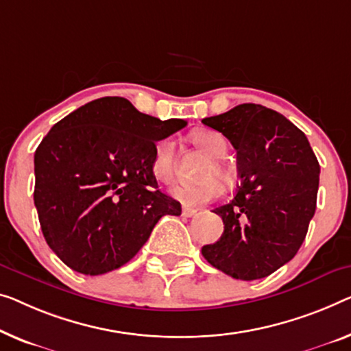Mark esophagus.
<instances>
[{"label": "esophagus", "instance_id": "esophagus-1", "mask_svg": "<svg viewBox=\"0 0 351 351\" xmlns=\"http://www.w3.org/2000/svg\"><path fill=\"white\" fill-rule=\"evenodd\" d=\"M197 214V209H192V208H182V216L184 217H192Z\"/></svg>", "mask_w": 351, "mask_h": 351}]
</instances>
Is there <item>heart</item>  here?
<instances>
[{
	"mask_svg": "<svg viewBox=\"0 0 351 351\" xmlns=\"http://www.w3.org/2000/svg\"><path fill=\"white\" fill-rule=\"evenodd\" d=\"M192 142L198 148L211 156L203 167L200 184L195 186H178L173 195L184 203L186 206H200L205 203L221 198L226 192V186L219 178H228L230 170L223 160L227 154V140L216 130H197L192 134ZM151 171L154 178L164 184H171L176 178V156L175 143L171 138H162L156 143L153 160H151Z\"/></svg>",
	"mask_w": 351,
	"mask_h": 351,
	"instance_id": "b5f03b06",
	"label": "heart"
}]
</instances>
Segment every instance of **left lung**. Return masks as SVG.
I'll return each mask as SVG.
<instances>
[{
    "instance_id": "left-lung-1",
    "label": "left lung",
    "mask_w": 351,
    "mask_h": 351,
    "mask_svg": "<svg viewBox=\"0 0 351 351\" xmlns=\"http://www.w3.org/2000/svg\"><path fill=\"white\" fill-rule=\"evenodd\" d=\"M230 140L241 184L227 205L219 241L202 247L209 265L239 280L273 274L295 257L315 214L320 165L302 130L284 114L241 104L202 119Z\"/></svg>"
}]
</instances>
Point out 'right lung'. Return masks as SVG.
Returning <instances> with one entry per match:
<instances>
[{
  "label": "right lung",
  "mask_w": 351,
  "mask_h": 351,
  "mask_svg": "<svg viewBox=\"0 0 351 351\" xmlns=\"http://www.w3.org/2000/svg\"><path fill=\"white\" fill-rule=\"evenodd\" d=\"M186 124L101 97L50 129L34 153V205L62 263L86 276L121 268L162 216H180V202L158 189L151 160L156 142Z\"/></svg>",
  "instance_id": "add662e5"
}]
</instances>
